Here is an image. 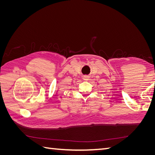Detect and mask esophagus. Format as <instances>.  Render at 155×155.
<instances>
[{"label":"esophagus","instance_id":"obj_1","mask_svg":"<svg viewBox=\"0 0 155 155\" xmlns=\"http://www.w3.org/2000/svg\"><path fill=\"white\" fill-rule=\"evenodd\" d=\"M83 79H84V80H85V81H88L89 79V77L88 76H85L83 77Z\"/></svg>","mask_w":155,"mask_h":155}]
</instances>
